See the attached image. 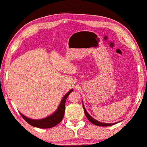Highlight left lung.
Returning <instances> with one entry per match:
<instances>
[{"label":"left lung","mask_w":147,"mask_h":147,"mask_svg":"<svg viewBox=\"0 0 147 147\" xmlns=\"http://www.w3.org/2000/svg\"><path fill=\"white\" fill-rule=\"evenodd\" d=\"M82 105H83V108H84V113H85V114H86V117L88 118V120L90 121L91 123H93V124H94V125L99 126H109L113 125V124H115L117 123H101V122H99L98 121L96 120V119H94V118L92 117L88 113V111H86L85 107H84V105L83 102H82Z\"/></svg>","instance_id":"left-lung-1"}]
</instances>
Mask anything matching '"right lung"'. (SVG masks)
I'll use <instances>...</instances> for the list:
<instances>
[{
  "label": "right lung",
  "mask_w": 147,
  "mask_h": 147,
  "mask_svg": "<svg viewBox=\"0 0 147 147\" xmlns=\"http://www.w3.org/2000/svg\"><path fill=\"white\" fill-rule=\"evenodd\" d=\"M73 91V89H71L65 94L56 110L53 113H52L51 115L45 118L41 119H32L24 116L21 113H20V114L27 123L30 124V125L34 126V127L39 128H53L60 123L62 119H63L65 113V105L67 98L68 97L69 94Z\"/></svg>",
  "instance_id": "obj_1"
}]
</instances>
